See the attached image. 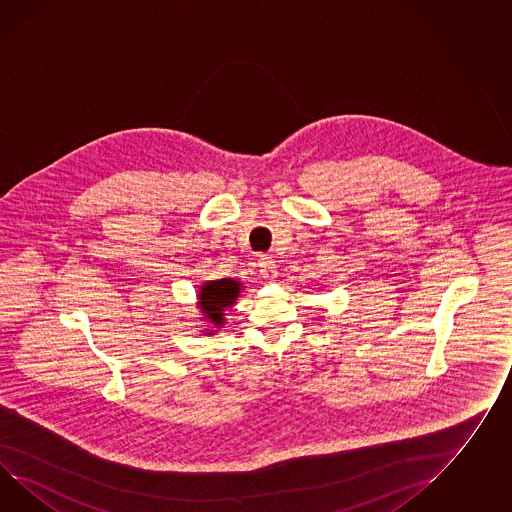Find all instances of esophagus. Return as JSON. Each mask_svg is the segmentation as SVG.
Instances as JSON below:
<instances>
[{
  "label": "esophagus",
  "mask_w": 512,
  "mask_h": 512,
  "mask_svg": "<svg viewBox=\"0 0 512 512\" xmlns=\"http://www.w3.org/2000/svg\"><path fill=\"white\" fill-rule=\"evenodd\" d=\"M259 272L261 277L268 279V281H274L277 270H275V261L272 257H261L259 259Z\"/></svg>",
  "instance_id": "34e87169"
}]
</instances>
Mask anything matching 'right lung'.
<instances>
[{
  "label": "right lung",
  "mask_w": 512,
  "mask_h": 512,
  "mask_svg": "<svg viewBox=\"0 0 512 512\" xmlns=\"http://www.w3.org/2000/svg\"><path fill=\"white\" fill-rule=\"evenodd\" d=\"M242 283L235 277H224L216 281H205L198 290V309L201 312V320H205L209 327L203 335H214L225 325V311H231V307L237 303L242 292Z\"/></svg>",
  "instance_id": "1"
}]
</instances>
